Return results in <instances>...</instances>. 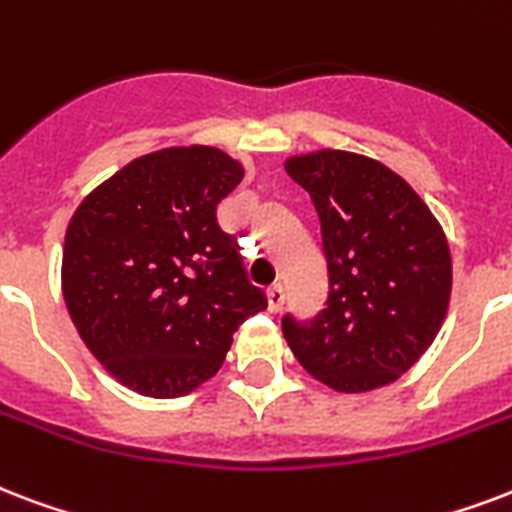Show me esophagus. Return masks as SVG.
Masks as SVG:
<instances>
[{
  "instance_id": "obj_1",
  "label": "esophagus",
  "mask_w": 512,
  "mask_h": 512,
  "mask_svg": "<svg viewBox=\"0 0 512 512\" xmlns=\"http://www.w3.org/2000/svg\"><path fill=\"white\" fill-rule=\"evenodd\" d=\"M265 295H268V311H273V314H276V311H282V306H284L282 284H273V287H268V292H265Z\"/></svg>"
}]
</instances>
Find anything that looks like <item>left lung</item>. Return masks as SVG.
I'll list each match as a JSON object with an SVG mask.
<instances>
[{"label":"left lung","mask_w":512,"mask_h":512,"mask_svg":"<svg viewBox=\"0 0 512 512\" xmlns=\"http://www.w3.org/2000/svg\"><path fill=\"white\" fill-rule=\"evenodd\" d=\"M314 201L327 260L325 308L308 322L287 314L298 362L338 392H370L403 376L435 341L451 255L438 220L384 163L319 150L287 161Z\"/></svg>","instance_id":"1"}]
</instances>
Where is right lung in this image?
Masks as SVG:
<instances>
[{"label":"right lung","mask_w":512,"mask_h":512,"mask_svg":"<svg viewBox=\"0 0 512 512\" xmlns=\"http://www.w3.org/2000/svg\"><path fill=\"white\" fill-rule=\"evenodd\" d=\"M244 169L214 147L136 158L74 212L64 300L85 346L139 395L182 397L220 370L233 333L268 306L217 222Z\"/></svg>","instance_id":"add662e5"}]
</instances>
